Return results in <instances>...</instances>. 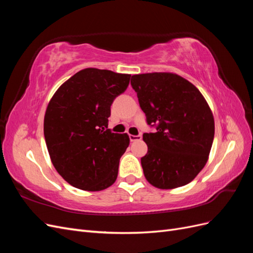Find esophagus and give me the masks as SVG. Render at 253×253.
I'll return each mask as SVG.
<instances>
[{
    "label": "esophagus",
    "instance_id": "34e87169",
    "mask_svg": "<svg viewBox=\"0 0 253 253\" xmlns=\"http://www.w3.org/2000/svg\"><path fill=\"white\" fill-rule=\"evenodd\" d=\"M142 138L141 135H129V140L131 141H137Z\"/></svg>",
    "mask_w": 253,
    "mask_h": 253
}]
</instances>
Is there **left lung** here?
<instances>
[{
	"label": "left lung",
	"mask_w": 253,
	"mask_h": 253,
	"mask_svg": "<svg viewBox=\"0 0 253 253\" xmlns=\"http://www.w3.org/2000/svg\"><path fill=\"white\" fill-rule=\"evenodd\" d=\"M131 85L155 133H144L148 153L141 158L145 178L158 189L187 185L208 160L214 118L192 83L172 73L134 75Z\"/></svg>",
	"instance_id": "obj_1"
}]
</instances>
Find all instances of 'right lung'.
<instances>
[{"mask_svg":"<svg viewBox=\"0 0 253 253\" xmlns=\"http://www.w3.org/2000/svg\"><path fill=\"white\" fill-rule=\"evenodd\" d=\"M131 75L85 68L61 85L47 105L44 137L53 167L75 188L101 191L117 178L127 134L108 128L114 99Z\"/></svg>","mask_w":253,"mask_h":253,"instance_id":"1","label":"right lung"}]
</instances>
